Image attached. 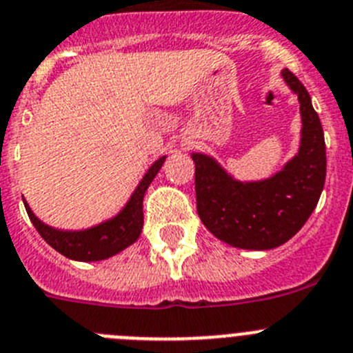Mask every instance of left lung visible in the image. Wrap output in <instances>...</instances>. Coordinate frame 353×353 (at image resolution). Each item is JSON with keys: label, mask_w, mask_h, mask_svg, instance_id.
<instances>
[{"label": "left lung", "mask_w": 353, "mask_h": 353, "mask_svg": "<svg viewBox=\"0 0 353 353\" xmlns=\"http://www.w3.org/2000/svg\"><path fill=\"white\" fill-rule=\"evenodd\" d=\"M285 83L301 104V146L284 170L259 183H239L205 154L193 153L196 212L212 235L240 249L266 251L296 235L314 212L325 181V143L319 114L289 69Z\"/></svg>", "instance_id": "obj_1"}]
</instances>
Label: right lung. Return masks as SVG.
Returning <instances> with one entry per match:
<instances>
[{
	"instance_id": "right-lung-1",
	"label": "right lung",
	"mask_w": 353,
	"mask_h": 353,
	"mask_svg": "<svg viewBox=\"0 0 353 353\" xmlns=\"http://www.w3.org/2000/svg\"><path fill=\"white\" fill-rule=\"evenodd\" d=\"M163 161H165V157H161L150 167L146 176L136 188L132 199L128 200L127 207L111 221L102 223V225L94 226L90 230H83V232H59V230L50 228L45 223L39 221L38 217L31 212L28 203L24 202L29 219L38 230L39 235L43 236V240L65 258L77 259V261H99V259L110 258V256L123 251L125 247L139 239L144 223V193L158 174V170L161 169Z\"/></svg>"
}]
</instances>
